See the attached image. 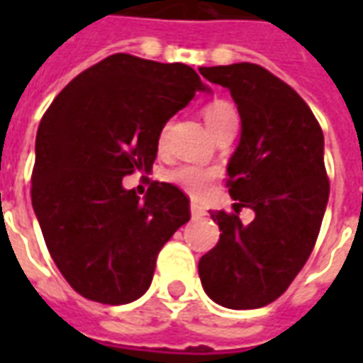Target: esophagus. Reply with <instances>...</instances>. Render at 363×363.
Segmentation results:
<instances>
[{
	"label": "esophagus",
	"instance_id": "esophagus-1",
	"mask_svg": "<svg viewBox=\"0 0 363 363\" xmlns=\"http://www.w3.org/2000/svg\"><path fill=\"white\" fill-rule=\"evenodd\" d=\"M190 213H192V220H202L206 216V210L200 204H190Z\"/></svg>",
	"mask_w": 363,
	"mask_h": 363
}]
</instances>
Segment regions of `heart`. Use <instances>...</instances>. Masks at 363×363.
<instances>
[{"mask_svg":"<svg viewBox=\"0 0 363 363\" xmlns=\"http://www.w3.org/2000/svg\"><path fill=\"white\" fill-rule=\"evenodd\" d=\"M228 116H235V108L229 103H223V101L210 103L204 108V120L210 130ZM216 177H218V171L210 169V167L181 165L169 173V181L177 186H181L182 190H186L192 196H200L208 190V186L212 184Z\"/></svg>","mask_w":363,"mask_h":363,"instance_id":"heart-1","label":"heart"}]
</instances>
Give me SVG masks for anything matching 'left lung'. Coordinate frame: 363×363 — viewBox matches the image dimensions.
<instances>
[{
  "instance_id": "left-lung-1",
  "label": "left lung",
  "mask_w": 363,
  "mask_h": 363,
  "mask_svg": "<svg viewBox=\"0 0 363 363\" xmlns=\"http://www.w3.org/2000/svg\"><path fill=\"white\" fill-rule=\"evenodd\" d=\"M229 89L241 116V140L228 163L229 194L251 208L210 212L220 241L198 262L202 288L228 309H259L288 289L309 259L328 202L325 138L301 96L257 64L200 67Z\"/></svg>"
}]
</instances>
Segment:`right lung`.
Listing matches in <instances>:
<instances>
[{
	"instance_id": "add662e5",
	"label": "right lung",
	"mask_w": 363,
	"mask_h": 363,
	"mask_svg": "<svg viewBox=\"0 0 363 363\" xmlns=\"http://www.w3.org/2000/svg\"><path fill=\"white\" fill-rule=\"evenodd\" d=\"M198 91L184 64L112 54L67 83L40 120L33 208L52 260L91 301L124 305L151 286L163 245L190 220V202L171 182L145 196L122 186L150 173L161 130Z\"/></svg>"
}]
</instances>
